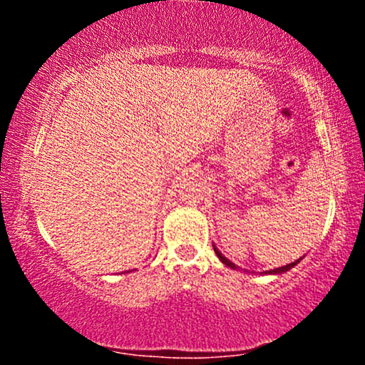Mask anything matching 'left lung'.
Masks as SVG:
<instances>
[{
	"label": "left lung",
	"mask_w": 365,
	"mask_h": 365,
	"mask_svg": "<svg viewBox=\"0 0 365 365\" xmlns=\"http://www.w3.org/2000/svg\"><path fill=\"white\" fill-rule=\"evenodd\" d=\"M212 247H215V245H212ZM215 252H216V255H217V257H220V261L221 262H223V264H226V266H228V267H233V269H235V264H233L232 261H228V259H226L225 257V255L223 254H221L220 252V250H217L216 249V247H215ZM300 262V259H297V261L295 262H290V264H287V266H282V267H276V269H271V271H267V274H282V273H287V271L288 269H292V267L293 266H297V264H299Z\"/></svg>",
	"instance_id": "1"
}]
</instances>
